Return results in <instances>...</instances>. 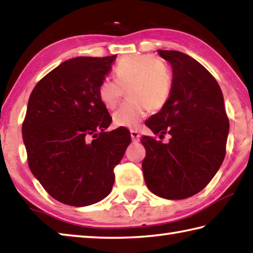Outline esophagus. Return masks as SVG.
Instances as JSON below:
<instances>
[{
    "mask_svg": "<svg viewBox=\"0 0 253 253\" xmlns=\"http://www.w3.org/2000/svg\"><path fill=\"white\" fill-rule=\"evenodd\" d=\"M130 136H131V140L134 143H137V142H139V132L137 131V130H135V129H131L130 130Z\"/></svg>",
    "mask_w": 253,
    "mask_h": 253,
    "instance_id": "esophagus-1",
    "label": "esophagus"
}]
</instances>
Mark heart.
Masks as SVG:
<instances>
[{
  "label": "heart",
  "mask_w": 253,
  "mask_h": 253,
  "mask_svg": "<svg viewBox=\"0 0 253 253\" xmlns=\"http://www.w3.org/2000/svg\"><path fill=\"white\" fill-rule=\"evenodd\" d=\"M115 78H104L97 88L98 98L106 108L115 109L127 88V101L114 114L117 126L136 127L148 109L161 110L172 93L169 66L153 54H129L115 67Z\"/></svg>",
  "instance_id": "obj_1"
}]
</instances>
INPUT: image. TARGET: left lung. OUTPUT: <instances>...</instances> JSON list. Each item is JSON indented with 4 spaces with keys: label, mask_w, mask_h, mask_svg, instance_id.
<instances>
[{
    "label": "left lung",
    "mask_w": 253,
    "mask_h": 253,
    "mask_svg": "<svg viewBox=\"0 0 253 253\" xmlns=\"http://www.w3.org/2000/svg\"><path fill=\"white\" fill-rule=\"evenodd\" d=\"M173 69L172 93L165 107L145 123L154 134L170 135L163 144L143 136L142 168L149 191L183 200L208 185L225 157L229 118L215 78L195 59L179 51L158 50Z\"/></svg>",
    "instance_id": "8db88e82"
}]
</instances>
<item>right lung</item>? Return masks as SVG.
Segmentation results:
<instances>
[{
  "label": "right lung",
  "instance_id": "1",
  "mask_svg": "<svg viewBox=\"0 0 253 253\" xmlns=\"http://www.w3.org/2000/svg\"><path fill=\"white\" fill-rule=\"evenodd\" d=\"M116 58L67 60L29 98L22 124L29 168L63 204L87 207L105 199L114 185V169L131 142L124 128L105 131L111 117L97 93Z\"/></svg>",
  "mask_w": 253,
  "mask_h": 253
}]
</instances>
